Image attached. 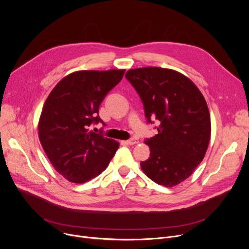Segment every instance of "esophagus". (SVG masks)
<instances>
[{
	"instance_id": "esophagus-1",
	"label": "esophagus",
	"mask_w": 249,
	"mask_h": 249,
	"mask_svg": "<svg viewBox=\"0 0 249 249\" xmlns=\"http://www.w3.org/2000/svg\"><path fill=\"white\" fill-rule=\"evenodd\" d=\"M126 143H127V144H129V145H134V144H137V143H138V140H137V139H135V138H132V139H129V140H127V141H126Z\"/></svg>"
}]
</instances>
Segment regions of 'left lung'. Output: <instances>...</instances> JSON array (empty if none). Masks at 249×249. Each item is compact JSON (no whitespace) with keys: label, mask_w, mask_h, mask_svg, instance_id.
Listing matches in <instances>:
<instances>
[{"label":"left lung","mask_w":249,"mask_h":249,"mask_svg":"<svg viewBox=\"0 0 249 249\" xmlns=\"http://www.w3.org/2000/svg\"><path fill=\"white\" fill-rule=\"evenodd\" d=\"M126 78L144 105L147 121L159 120V133L145 140L150 158L140 166L150 179L174 187L188 178L203 160L211 138L206 100L188 76L162 68L129 70Z\"/></svg>","instance_id":"obj_1"}]
</instances>
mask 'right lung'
I'll list each match as a JSON object with an SVG mask.
<instances>
[{
    "label": "right lung",
    "instance_id": "1",
    "mask_svg": "<svg viewBox=\"0 0 249 249\" xmlns=\"http://www.w3.org/2000/svg\"><path fill=\"white\" fill-rule=\"evenodd\" d=\"M125 70L78 71L64 76L48 95L38 122V136L55 171L83 184L107 168L119 142L89 131L103 122L99 108L119 84Z\"/></svg>",
    "mask_w": 249,
    "mask_h": 249
}]
</instances>
